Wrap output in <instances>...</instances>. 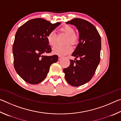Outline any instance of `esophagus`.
I'll list each match as a JSON object with an SVG mask.
<instances>
[{
  "label": "esophagus",
  "mask_w": 121,
  "mask_h": 121,
  "mask_svg": "<svg viewBox=\"0 0 121 121\" xmlns=\"http://www.w3.org/2000/svg\"><path fill=\"white\" fill-rule=\"evenodd\" d=\"M62 58V56H58V59H59V60H61V59Z\"/></svg>",
  "instance_id": "esophagus-1"
}]
</instances>
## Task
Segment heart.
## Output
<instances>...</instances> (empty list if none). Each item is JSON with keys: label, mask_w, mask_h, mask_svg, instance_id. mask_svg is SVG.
<instances>
[{"label": "heart", "mask_w": 121, "mask_h": 121, "mask_svg": "<svg viewBox=\"0 0 121 121\" xmlns=\"http://www.w3.org/2000/svg\"><path fill=\"white\" fill-rule=\"evenodd\" d=\"M60 32H62L65 35L67 38L65 40V44L70 43L75 45L78 43V37L75 33V30L72 26L69 25H65L60 29ZM47 40L49 45L54 46L56 44V36L54 31L51 32L47 36ZM72 51V48L69 44H67L63 46H56L52 49L53 53L58 56H65Z\"/></svg>", "instance_id": "obj_1"}]
</instances>
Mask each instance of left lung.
Returning a JSON list of instances; mask_svg holds the SVG:
<instances>
[{
    "label": "left lung",
    "mask_w": 121,
    "mask_h": 121,
    "mask_svg": "<svg viewBox=\"0 0 121 121\" xmlns=\"http://www.w3.org/2000/svg\"><path fill=\"white\" fill-rule=\"evenodd\" d=\"M66 23L77 28L79 43L72 53L75 60H70L69 66L63 71L69 84L79 86L89 82L95 74L100 60L101 38L95 26L85 20L75 18Z\"/></svg>",
    "instance_id": "left-lung-1"
}]
</instances>
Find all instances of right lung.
<instances>
[{"label":"right lung","instance_id":"add662e5","mask_svg":"<svg viewBox=\"0 0 121 121\" xmlns=\"http://www.w3.org/2000/svg\"><path fill=\"white\" fill-rule=\"evenodd\" d=\"M61 22L51 23L42 18L30 20L18 29L15 36L13 53L16 73L24 81L37 84L44 80L51 65L58 60V56H43L52 50L47 36Z\"/></svg>","mask_w":121,"mask_h":121}]
</instances>
